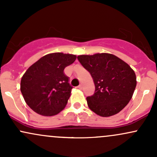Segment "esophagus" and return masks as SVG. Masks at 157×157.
Listing matches in <instances>:
<instances>
[{
	"label": "esophagus",
	"instance_id": "34e87169",
	"mask_svg": "<svg viewBox=\"0 0 157 157\" xmlns=\"http://www.w3.org/2000/svg\"><path fill=\"white\" fill-rule=\"evenodd\" d=\"M77 88H78L79 89H82V85H80V86H77Z\"/></svg>",
	"mask_w": 157,
	"mask_h": 157
}]
</instances>
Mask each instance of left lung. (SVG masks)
<instances>
[{
	"label": "left lung",
	"instance_id": "left-lung-1",
	"mask_svg": "<svg viewBox=\"0 0 157 157\" xmlns=\"http://www.w3.org/2000/svg\"><path fill=\"white\" fill-rule=\"evenodd\" d=\"M89 71L95 93L86 98L88 106L100 117H111L128 105L136 86L134 70L125 61L109 53L77 56Z\"/></svg>",
	"mask_w": 157,
	"mask_h": 157
}]
</instances>
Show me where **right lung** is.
Returning a JSON list of instances; mask_svg holds the SVG:
<instances>
[{
    "label": "right lung",
    "instance_id": "obj_1",
    "mask_svg": "<svg viewBox=\"0 0 157 157\" xmlns=\"http://www.w3.org/2000/svg\"><path fill=\"white\" fill-rule=\"evenodd\" d=\"M76 58V55L71 54H48L26 70L21 78V91L25 102L35 112L50 117L64 109L72 87L63 70Z\"/></svg>",
    "mask_w": 157,
    "mask_h": 157
}]
</instances>
